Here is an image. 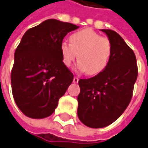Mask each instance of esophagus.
Wrapping results in <instances>:
<instances>
[{"label": "esophagus", "mask_w": 148, "mask_h": 148, "mask_svg": "<svg viewBox=\"0 0 148 148\" xmlns=\"http://www.w3.org/2000/svg\"><path fill=\"white\" fill-rule=\"evenodd\" d=\"M79 81V78L78 77H76V76H75L74 78H73V83H77Z\"/></svg>", "instance_id": "1"}]
</instances>
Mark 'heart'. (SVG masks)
<instances>
[{"label": "heart", "mask_w": 148, "mask_h": 148, "mask_svg": "<svg viewBox=\"0 0 148 148\" xmlns=\"http://www.w3.org/2000/svg\"><path fill=\"white\" fill-rule=\"evenodd\" d=\"M69 40L70 44L60 45L62 62L66 67L72 65L76 56L79 60L76 68L90 76L99 74L108 66L112 53V44L108 37L86 28L72 33Z\"/></svg>", "instance_id": "b5f03b06"}]
</instances>
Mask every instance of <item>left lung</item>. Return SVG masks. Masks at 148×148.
<instances>
[{
    "instance_id": "obj_1",
    "label": "left lung",
    "mask_w": 148,
    "mask_h": 148,
    "mask_svg": "<svg viewBox=\"0 0 148 148\" xmlns=\"http://www.w3.org/2000/svg\"><path fill=\"white\" fill-rule=\"evenodd\" d=\"M112 44V53L103 72L80 79L77 115L90 128H103L117 120L130 103L138 77L136 57L123 38L110 29H102Z\"/></svg>"
}]
</instances>
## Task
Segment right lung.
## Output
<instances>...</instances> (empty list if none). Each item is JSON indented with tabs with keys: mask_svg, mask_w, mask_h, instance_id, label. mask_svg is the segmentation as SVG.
I'll list each match as a JSON object with an SVG mask.
<instances>
[{
	"mask_svg": "<svg viewBox=\"0 0 148 148\" xmlns=\"http://www.w3.org/2000/svg\"><path fill=\"white\" fill-rule=\"evenodd\" d=\"M78 27L48 19L22 37L14 53L11 87L18 108L27 116H50L72 84L74 76L62 62L60 45L68 32Z\"/></svg>",
	"mask_w": 148,
	"mask_h": 148,
	"instance_id": "obj_1",
	"label": "right lung"
}]
</instances>
